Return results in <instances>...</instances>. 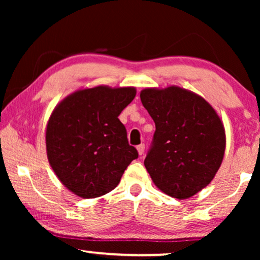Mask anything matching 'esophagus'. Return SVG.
Wrapping results in <instances>:
<instances>
[{"instance_id":"esophagus-1","label":"esophagus","mask_w":260,"mask_h":260,"mask_svg":"<svg viewBox=\"0 0 260 260\" xmlns=\"http://www.w3.org/2000/svg\"><path fill=\"white\" fill-rule=\"evenodd\" d=\"M137 150H138V154L143 155L144 154V150H145V145L143 143H141L140 145H137Z\"/></svg>"}]
</instances>
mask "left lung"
<instances>
[{
    "instance_id": "left-lung-1",
    "label": "left lung",
    "mask_w": 260,
    "mask_h": 260,
    "mask_svg": "<svg viewBox=\"0 0 260 260\" xmlns=\"http://www.w3.org/2000/svg\"><path fill=\"white\" fill-rule=\"evenodd\" d=\"M142 104L155 122L144 159L154 183L170 197L188 199L213 180L225 152L223 125L214 109L183 88H145Z\"/></svg>"
}]
</instances>
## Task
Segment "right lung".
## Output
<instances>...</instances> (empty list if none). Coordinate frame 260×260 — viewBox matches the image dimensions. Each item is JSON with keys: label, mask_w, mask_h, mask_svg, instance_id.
Returning <instances> with one entry per match:
<instances>
[{"label": "right lung", "mask_w": 260, "mask_h": 260, "mask_svg": "<svg viewBox=\"0 0 260 260\" xmlns=\"http://www.w3.org/2000/svg\"><path fill=\"white\" fill-rule=\"evenodd\" d=\"M136 95L134 87L97 86L74 92L54 109L46 130L49 165L78 197H102L119 183L138 157L118 116Z\"/></svg>", "instance_id": "obj_1"}]
</instances>
